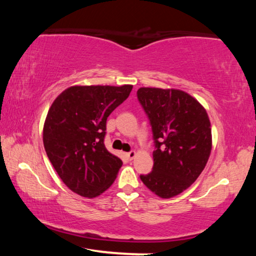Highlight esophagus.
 Segmentation results:
<instances>
[{"label":"esophagus","instance_id":"1","mask_svg":"<svg viewBox=\"0 0 256 256\" xmlns=\"http://www.w3.org/2000/svg\"><path fill=\"white\" fill-rule=\"evenodd\" d=\"M126 154H128V157L130 159H133L134 157H136V151L132 150V151H128V152Z\"/></svg>","mask_w":256,"mask_h":256}]
</instances>
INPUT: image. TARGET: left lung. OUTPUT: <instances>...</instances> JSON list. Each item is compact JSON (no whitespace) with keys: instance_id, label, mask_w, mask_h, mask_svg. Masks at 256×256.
Instances as JSON below:
<instances>
[{"instance_id":"left-lung-1","label":"left lung","mask_w":256,"mask_h":256,"mask_svg":"<svg viewBox=\"0 0 256 256\" xmlns=\"http://www.w3.org/2000/svg\"><path fill=\"white\" fill-rule=\"evenodd\" d=\"M138 100L152 130V170L140 175L151 192L170 198L194 183L211 152V125L204 108L176 89L140 88Z\"/></svg>"}]
</instances>
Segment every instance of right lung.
Listing matches in <instances>:
<instances>
[{
  "instance_id": "add662e5",
  "label": "right lung",
  "mask_w": 256,
  "mask_h": 256,
  "mask_svg": "<svg viewBox=\"0 0 256 256\" xmlns=\"http://www.w3.org/2000/svg\"><path fill=\"white\" fill-rule=\"evenodd\" d=\"M132 86H74L55 99L42 141L50 162L73 192L94 198L114 183L123 162L106 149V120Z\"/></svg>"
}]
</instances>
